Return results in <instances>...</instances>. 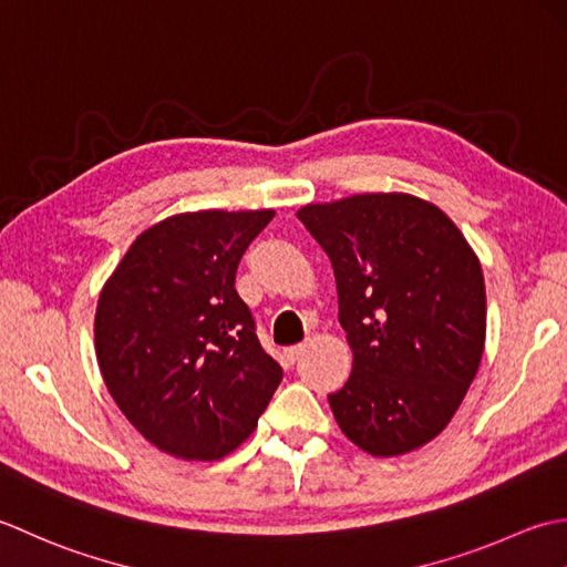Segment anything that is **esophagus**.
Instances as JSON below:
<instances>
[{
    "label": "esophagus",
    "instance_id": "esophagus-1",
    "mask_svg": "<svg viewBox=\"0 0 567 567\" xmlns=\"http://www.w3.org/2000/svg\"><path fill=\"white\" fill-rule=\"evenodd\" d=\"M303 352H306V344H293V348L286 350V360L288 362H298L300 357H303Z\"/></svg>",
    "mask_w": 567,
    "mask_h": 567
}]
</instances>
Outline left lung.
Instances as JSON below:
<instances>
[{
	"instance_id": "8db88e82",
	"label": "left lung",
	"mask_w": 567,
	"mask_h": 567,
	"mask_svg": "<svg viewBox=\"0 0 567 567\" xmlns=\"http://www.w3.org/2000/svg\"><path fill=\"white\" fill-rule=\"evenodd\" d=\"M330 257L352 374L330 409L374 457L431 443L475 379L487 293L475 249L441 207L362 193L296 213Z\"/></svg>"
}]
</instances>
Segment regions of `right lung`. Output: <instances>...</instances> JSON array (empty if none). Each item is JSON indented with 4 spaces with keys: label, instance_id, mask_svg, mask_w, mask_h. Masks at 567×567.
Returning <instances> with one entry per match:
<instances>
[{
    "label": "right lung",
    "instance_id": "add662e5",
    "mask_svg": "<svg viewBox=\"0 0 567 567\" xmlns=\"http://www.w3.org/2000/svg\"><path fill=\"white\" fill-rule=\"evenodd\" d=\"M274 210L171 215L138 235L105 281L95 352L114 403L148 443L219 460L257 429L281 384L235 288Z\"/></svg>",
    "mask_w": 567,
    "mask_h": 567
}]
</instances>
